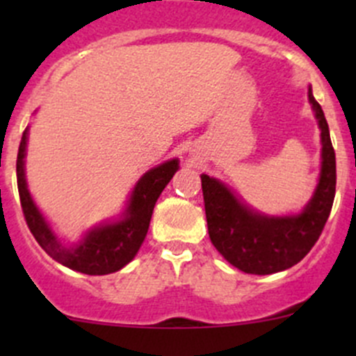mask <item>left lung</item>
<instances>
[{
    "label": "left lung",
    "mask_w": 356,
    "mask_h": 356,
    "mask_svg": "<svg viewBox=\"0 0 356 356\" xmlns=\"http://www.w3.org/2000/svg\"><path fill=\"white\" fill-rule=\"evenodd\" d=\"M308 102L321 129V174L300 213L267 215L234 195L227 184L201 174L208 234L218 253L246 274L267 275L296 265L317 243L336 195V155L329 125L308 86Z\"/></svg>",
    "instance_id": "obj_1"
}]
</instances>
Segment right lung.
<instances>
[{
    "label": "right lung",
    "mask_w": 356,
    "mask_h": 356,
    "mask_svg": "<svg viewBox=\"0 0 356 356\" xmlns=\"http://www.w3.org/2000/svg\"><path fill=\"white\" fill-rule=\"evenodd\" d=\"M27 141L29 127L24 131L19 155H17V184H19L24 217L39 246L63 267L88 275L111 274L134 260L148 234L156 200L179 170L177 158L163 161L141 175L131 191L120 217L95 225L86 231V234L77 243L67 245L53 231L27 188V179H25Z\"/></svg>",
    "instance_id": "1"
}]
</instances>
